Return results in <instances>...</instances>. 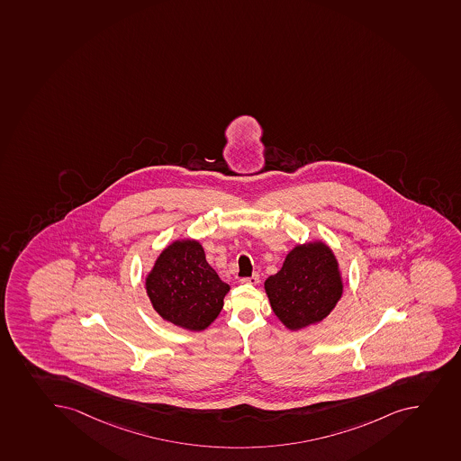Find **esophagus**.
Returning a JSON list of instances; mask_svg holds the SVG:
<instances>
[{"mask_svg":"<svg viewBox=\"0 0 461 461\" xmlns=\"http://www.w3.org/2000/svg\"><path fill=\"white\" fill-rule=\"evenodd\" d=\"M242 285H258V274H254L253 276H249V278H242Z\"/></svg>","mask_w":461,"mask_h":461,"instance_id":"esophagus-1","label":"esophagus"}]
</instances>
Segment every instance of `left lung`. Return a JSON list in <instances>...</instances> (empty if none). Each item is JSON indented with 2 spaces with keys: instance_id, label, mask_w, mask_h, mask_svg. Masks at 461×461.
Wrapping results in <instances>:
<instances>
[{
  "instance_id": "8db88e82",
  "label": "left lung",
  "mask_w": 461,
  "mask_h": 461,
  "mask_svg": "<svg viewBox=\"0 0 461 461\" xmlns=\"http://www.w3.org/2000/svg\"><path fill=\"white\" fill-rule=\"evenodd\" d=\"M265 292L274 314L288 330L323 321L344 293L333 249L321 240L293 247L280 271L267 276Z\"/></svg>"
}]
</instances>
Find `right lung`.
<instances>
[{"label": "right lung", "instance_id": "1", "mask_svg": "<svg viewBox=\"0 0 461 461\" xmlns=\"http://www.w3.org/2000/svg\"><path fill=\"white\" fill-rule=\"evenodd\" d=\"M146 292L160 319L185 330H205L219 317L229 285L208 265L198 240L181 238L156 258Z\"/></svg>", "mask_w": 461, "mask_h": 461}]
</instances>
